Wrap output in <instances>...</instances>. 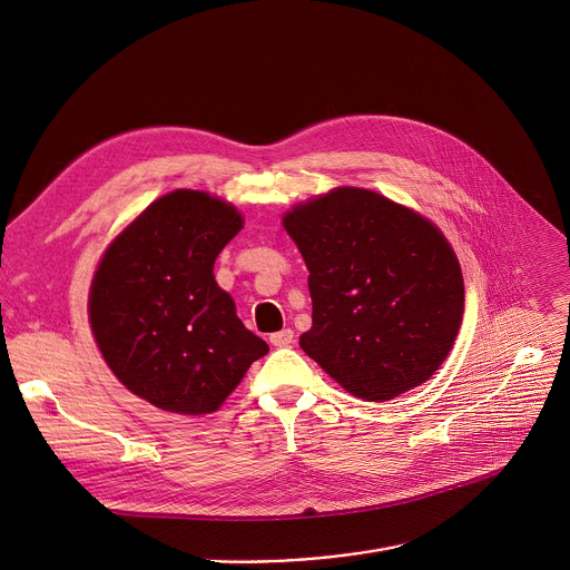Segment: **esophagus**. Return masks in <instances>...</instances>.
Returning a JSON list of instances; mask_svg holds the SVG:
<instances>
[{
  "mask_svg": "<svg viewBox=\"0 0 570 570\" xmlns=\"http://www.w3.org/2000/svg\"><path fill=\"white\" fill-rule=\"evenodd\" d=\"M293 338H295L293 330H282V332L271 334V345H275V347H286V345L293 343Z\"/></svg>",
  "mask_w": 570,
  "mask_h": 570,
  "instance_id": "obj_1",
  "label": "esophagus"
}]
</instances>
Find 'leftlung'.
I'll use <instances>...</instances> for the list:
<instances>
[{"label": "left lung", "instance_id": "1", "mask_svg": "<svg viewBox=\"0 0 570 570\" xmlns=\"http://www.w3.org/2000/svg\"><path fill=\"white\" fill-rule=\"evenodd\" d=\"M314 314L299 347L350 395L386 402L425 384L463 318V277L443 232L382 193L338 186L282 216Z\"/></svg>", "mask_w": 570, "mask_h": 570}]
</instances>
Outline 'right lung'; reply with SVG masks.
Segmentation results:
<instances>
[{"instance_id":"add662e5","label":"right lung","mask_w":570,"mask_h":570,"mask_svg":"<svg viewBox=\"0 0 570 570\" xmlns=\"http://www.w3.org/2000/svg\"><path fill=\"white\" fill-rule=\"evenodd\" d=\"M240 229L232 202L177 188L101 252L88 321L101 358L129 393L179 416H206L268 354L214 275L216 256Z\"/></svg>"}]
</instances>
